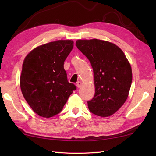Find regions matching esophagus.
Returning <instances> with one entry per match:
<instances>
[{
    "instance_id": "1",
    "label": "esophagus",
    "mask_w": 156,
    "mask_h": 156,
    "mask_svg": "<svg viewBox=\"0 0 156 156\" xmlns=\"http://www.w3.org/2000/svg\"><path fill=\"white\" fill-rule=\"evenodd\" d=\"M81 85H82V83H81V82H78L77 83H76V87H77V88H80V87H81Z\"/></svg>"
}]
</instances>
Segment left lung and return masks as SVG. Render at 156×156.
<instances>
[{
    "label": "left lung",
    "mask_w": 156,
    "mask_h": 156,
    "mask_svg": "<svg viewBox=\"0 0 156 156\" xmlns=\"http://www.w3.org/2000/svg\"><path fill=\"white\" fill-rule=\"evenodd\" d=\"M76 45L93 69L95 94L87 102L89 110L102 117L113 115L125 103L130 90L132 71L128 59L118 46L108 41L80 39Z\"/></svg>",
    "instance_id": "left-lung-1"
}]
</instances>
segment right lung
Wrapping results in <instances>:
<instances>
[{"label": "right lung", "instance_id": "add662e5", "mask_svg": "<svg viewBox=\"0 0 156 156\" xmlns=\"http://www.w3.org/2000/svg\"><path fill=\"white\" fill-rule=\"evenodd\" d=\"M74 47L71 40H58L38 46L26 56L20 87L29 105L40 117L59 113L76 86L68 81L64 68Z\"/></svg>", "mask_w": 156, "mask_h": 156}]
</instances>
